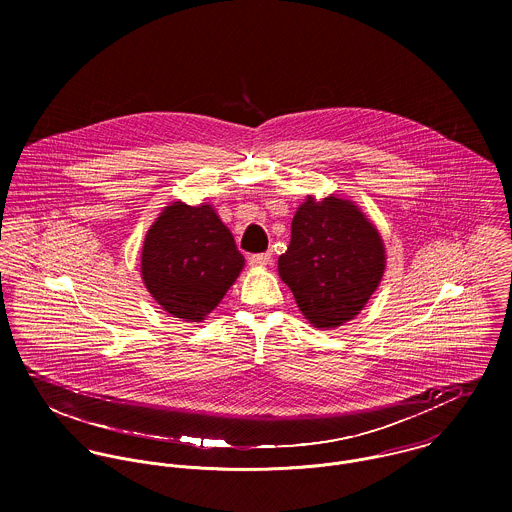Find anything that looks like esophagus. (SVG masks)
<instances>
[{
  "instance_id": "esophagus-1",
  "label": "esophagus",
  "mask_w": 512,
  "mask_h": 512,
  "mask_svg": "<svg viewBox=\"0 0 512 512\" xmlns=\"http://www.w3.org/2000/svg\"><path fill=\"white\" fill-rule=\"evenodd\" d=\"M270 262H272V254H270V252H262V254H252V256H248V264L254 266V268L268 266Z\"/></svg>"
}]
</instances>
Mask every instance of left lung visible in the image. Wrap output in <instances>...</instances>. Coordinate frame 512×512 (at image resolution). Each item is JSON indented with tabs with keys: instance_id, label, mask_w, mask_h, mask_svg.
Here are the masks:
<instances>
[{
	"instance_id": "1",
	"label": "left lung",
	"mask_w": 512,
	"mask_h": 512,
	"mask_svg": "<svg viewBox=\"0 0 512 512\" xmlns=\"http://www.w3.org/2000/svg\"><path fill=\"white\" fill-rule=\"evenodd\" d=\"M386 268L384 242L365 213L335 195H307L292 220V240L278 272L305 319L335 329L355 319Z\"/></svg>"
}]
</instances>
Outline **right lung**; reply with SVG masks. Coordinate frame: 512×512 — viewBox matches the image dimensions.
<instances>
[{
    "label": "right lung",
    "mask_w": 512,
    "mask_h": 512,
    "mask_svg": "<svg viewBox=\"0 0 512 512\" xmlns=\"http://www.w3.org/2000/svg\"><path fill=\"white\" fill-rule=\"evenodd\" d=\"M242 268L244 256L213 205L175 201L147 230L142 278L147 292L173 317L203 321Z\"/></svg>",
    "instance_id": "right-lung-1"
}]
</instances>
